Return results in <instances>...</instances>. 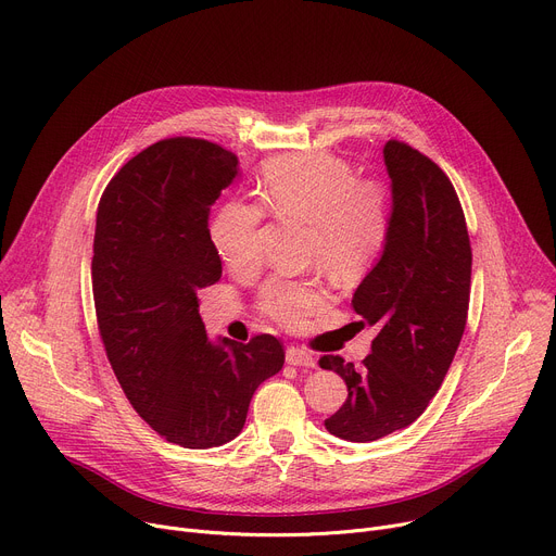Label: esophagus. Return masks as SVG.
<instances>
[{"label":"esophagus","instance_id":"34e87169","mask_svg":"<svg viewBox=\"0 0 556 556\" xmlns=\"http://www.w3.org/2000/svg\"><path fill=\"white\" fill-rule=\"evenodd\" d=\"M285 358L289 365H295V367H316L314 354L307 352L305 348H298V345H289Z\"/></svg>","mask_w":556,"mask_h":556}]
</instances>
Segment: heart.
<instances>
[{"mask_svg": "<svg viewBox=\"0 0 556 556\" xmlns=\"http://www.w3.org/2000/svg\"><path fill=\"white\" fill-rule=\"evenodd\" d=\"M258 202L233 198L211 220V240L236 271L261 263L258 231L267 211L282 223H307V255L340 280L365 274L386 249L392 202L386 185L356 178L354 168L327 153L278 157L267 164ZM329 301L320 276H271L258 293V307L274 323L298 329Z\"/></svg>", "mask_w": 556, "mask_h": 556, "instance_id": "1", "label": "heart"}]
</instances>
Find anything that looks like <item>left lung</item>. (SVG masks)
I'll use <instances>...</instances> for the list:
<instances>
[{"mask_svg":"<svg viewBox=\"0 0 556 556\" xmlns=\"http://www.w3.org/2000/svg\"><path fill=\"white\" fill-rule=\"evenodd\" d=\"M382 153L392 178V229L352 298L358 325L378 333L361 367L340 356L318 361L348 386V401L325 427L352 443L403 430L430 405L465 331L472 282L465 213L445 170L401 140Z\"/></svg>","mask_w":556,"mask_h":556,"instance_id":"1","label":"left lung"}]
</instances>
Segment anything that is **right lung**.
<instances>
[{
  "label": "right lung",
  "mask_w": 556,
  "mask_h": 556,
  "mask_svg": "<svg viewBox=\"0 0 556 556\" xmlns=\"http://www.w3.org/2000/svg\"><path fill=\"white\" fill-rule=\"evenodd\" d=\"M238 174V157L200 138H166L106 185L93 238V301L106 358L124 396L166 439L206 450L236 439L255 388L278 374L271 333L211 345L198 291L223 261L208 211Z\"/></svg>",
  "instance_id": "right-lung-1"
}]
</instances>
